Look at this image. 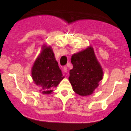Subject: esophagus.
<instances>
[{"instance_id": "1", "label": "esophagus", "mask_w": 131, "mask_h": 131, "mask_svg": "<svg viewBox=\"0 0 131 131\" xmlns=\"http://www.w3.org/2000/svg\"><path fill=\"white\" fill-rule=\"evenodd\" d=\"M63 70L64 73H67V72L68 71V68L67 67H64L63 68Z\"/></svg>"}]
</instances>
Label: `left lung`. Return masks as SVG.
I'll list each match as a JSON object with an SVG mask.
<instances>
[{
  "label": "left lung",
  "instance_id": "8db88e82",
  "mask_svg": "<svg viewBox=\"0 0 131 131\" xmlns=\"http://www.w3.org/2000/svg\"><path fill=\"white\" fill-rule=\"evenodd\" d=\"M73 68L70 71L73 89L81 96L91 95L102 79L103 71L91 47L72 56Z\"/></svg>",
  "mask_w": 131,
  "mask_h": 131
}]
</instances>
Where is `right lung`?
Returning a JSON list of instances; mask_svg holds the SVG:
<instances>
[{
    "instance_id": "add662e5",
    "label": "right lung",
    "mask_w": 131,
    "mask_h": 131,
    "mask_svg": "<svg viewBox=\"0 0 131 131\" xmlns=\"http://www.w3.org/2000/svg\"><path fill=\"white\" fill-rule=\"evenodd\" d=\"M32 77L36 84L40 85V91L43 94H50L64 78L50 47L43 46L32 67Z\"/></svg>"
}]
</instances>
